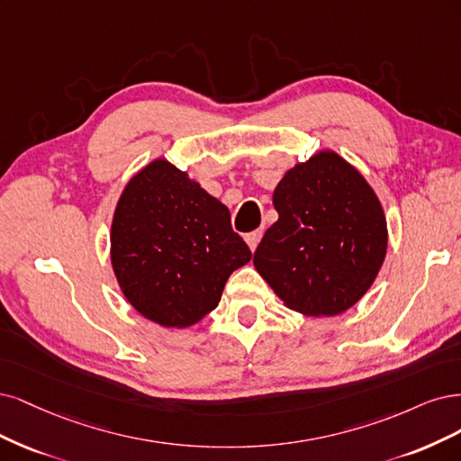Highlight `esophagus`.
Segmentation results:
<instances>
[{
	"label": "esophagus",
	"instance_id": "obj_1",
	"mask_svg": "<svg viewBox=\"0 0 461 461\" xmlns=\"http://www.w3.org/2000/svg\"><path fill=\"white\" fill-rule=\"evenodd\" d=\"M260 240H262V230H257V231H252V233H247V235H245V241H247V245H249L250 250L257 249V245L260 243Z\"/></svg>",
	"mask_w": 461,
	"mask_h": 461
}]
</instances>
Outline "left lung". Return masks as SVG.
<instances>
[{
    "label": "left lung",
    "mask_w": 461,
    "mask_h": 461,
    "mask_svg": "<svg viewBox=\"0 0 461 461\" xmlns=\"http://www.w3.org/2000/svg\"><path fill=\"white\" fill-rule=\"evenodd\" d=\"M279 214L255 250L257 272L304 316H339L358 303L387 257L389 230L364 174L321 149L274 189Z\"/></svg>",
    "instance_id": "obj_1"
}]
</instances>
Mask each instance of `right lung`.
I'll use <instances>...</instances> for the list:
<instances>
[{
  "label": "right lung",
  "instance_id": "1",
  "mask_svg": "<svg viewBox=\"0 0 461 461\" xmlns=\"http://www.w3.org/2000/svg\"><path fill=\"white\" fill-rule=\"evenodd\" d=\"M250 260L224 203L158 157L130 177L111 224V264L126 301L162 328L195 325Z\"/></svg>",
  "mask_w": 461,
  "mask_h": 461
}]
</instances>
